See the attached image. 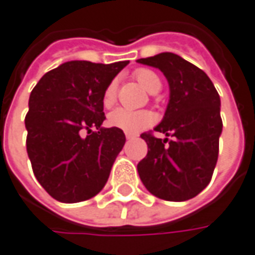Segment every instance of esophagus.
<instances>
[{"label":"esophagus","mask_w":255,"mask_h":255,"mask_svg":"<svg viewBox=\"0 0 255 255\" xmlns=\"http://www.w3.org/2000/svg\"><path fill=\"white\" fill-rule=\"evenodd\" d=\"M125 136H126V139H133V137H136L137 134H134V133H125Z\"/></svg>","instance_id":"1"}]
</instances>
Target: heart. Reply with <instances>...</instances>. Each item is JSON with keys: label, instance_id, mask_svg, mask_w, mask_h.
I'll return each instance as SVG.
<instances>
[{"label": "heart", "instance_id": "obj_1", "mask_svg": "<svg viewBox=\"0 0 255 255\" xmlns=\"http://www.w3.org/2000/svg\"><path fill=\"white\" fill-rule=\"evenodd\" d=\"M133 78L137 84H140L150 93H156L160 89V79L156 72H153L147 68H139L133 72ZM116 82L112 81L106 85L105 91L102 93V105L103 108L109 109L112 108L115 102H116ZM154 122V118L150 112L147 111H128L123 108H118L115 109L109 116H108V123L116 128L121 129L123 132L128 133H137L143 130L144 128L150 126Z\"/></svg>", "mask_w": 255, "mask_h": 255}]
</instances>
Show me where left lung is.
Returning <instances> with one entry per match:
<instances>
[{
    "instance_id": "1",
    "label": "left lung",
    "mask_w": 255,
    "mask_h": 255,
    "mask_svg": "<svg viewBox=\"0 0 255 255\" xmlns=\"http://www.w3.org/2000/svg\"><path fill=\"white\" fill-rule=\"evenodd\" d=\"M137 62L159 68L169 82L170 101L154 130L172 137L159 139L152 130L140 134L147 143L137 164L140 180L163 200L193 199L210 183L219 157L220 96L210 78L179 55L163 52Z\"/></svg>"
}]
</instances>
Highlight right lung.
I'll return each mask as SVG.
<instances>
[{"label":"right lung","mask_w":255,"mask_h":255,"mask_svg":"<svg viewBox=\"0 0 255 255\" xmlns=\"http://www.w3.org/2000/svg\"><path fill=\"white\" fill-rule=\"evenodd\" d=\"M128 64L65 62L29 95L26 152L36 180L55 200H88L105 187L126 137L121 129L101 126L102 93Z\"/></svg>","instance_id":"obj_1"}]
</instances>
